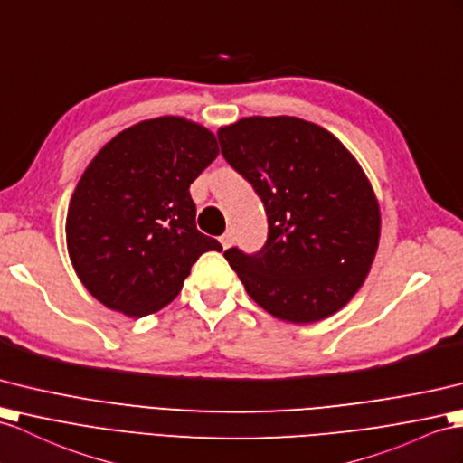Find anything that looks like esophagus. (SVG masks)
<instances>
[{
    "instance_id": "1",
    "label": "esophagus",
    "mask_w": 463,
    "mask_h": 463,
    "mask_svg": "<svg viewBox=\"0 0 463 463\" xmlns=\"http://www.w3.org/2000/svg\"><path fill=\"white\" fill-rule=\"evenodd\" d=\"M220 243H222V247L223 250H230L232 247V243H233V235H232V232H228V233H223L222 238H220Z\"/></svg>"
}]
</instances>
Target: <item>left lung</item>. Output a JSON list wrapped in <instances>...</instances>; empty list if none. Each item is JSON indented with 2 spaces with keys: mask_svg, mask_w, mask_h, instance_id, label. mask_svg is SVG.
<instances>
[{
  "mask_svg": "<svg viewBox=\"0 0 463 463\" xmlns=\"http://www.w3.org/2000/svg\"><path fill=\"white\" fill-rule=\"evenodd\" d=\"M222 155L263 200L265 247L223 257L270 317L312 324L364 287L381 238L375 190L334 133L292 116H250L218 129Z\"/></svg>",
  "mask_w": 463,
  "mask_h": 463,
  "instance_id": "obj_1",
  "label": "left lung"
}]
</instances>
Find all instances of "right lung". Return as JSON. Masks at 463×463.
Returning a JSON list of instances; mask_svg holds the SVG:
<instances>
[{
    "instance_id": "right-lung-1",
    "label": "right lung",
    "mask_w": 463,
    "mask_h": 463,
    "mask_svg": "<svg viewBox=\"0 0 463 463\" xmlns=\"http://www.w3.org/2000/svg\"><path fill=\"white\" fill-rule=\"evenodd\" d=\"M218 153L208 128L161 116L119 131L90 161L66 213V250L106 308L129 318L161 310L202 253L222 251L196 230L188 190Z\"/></svg>"
}]
</instances>
